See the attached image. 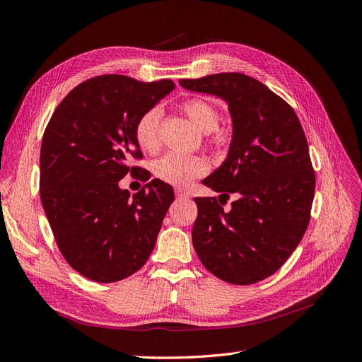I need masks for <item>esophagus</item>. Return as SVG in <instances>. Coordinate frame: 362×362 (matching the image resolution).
I'll use <instances>...</instances> for the list:
<instances>
[{"mask_svg":"<svg viewBox=\"0 0 362 362\" xmlns=\"http://www.w3.org/2000/svg\"><path fill=\"white\" fill-rule=\"evenodd\" d=\"M175 194H177L178 199H189V198H190V194H189L187 192H184L182 189H177V190H175Z\"/></svg>","mask_w":362,"mask_h":362,"instance_id":"esophagus-1","label":"esophagus"}]
</instances>
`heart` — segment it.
I'll return each mask as SVG.
<instances>
[{
  "label": "heart",
  "mask_w": 362,
  "mask_h": 362,
  "mask_svg": "<svg viewBox=\"0 0 362 362\" xmlns=\"http://www.w3.org/2000/svg\"><path fill=\"white\" fill-rule=\"evenodd\" d=\"M184 112L189 116L193 125L202 131V133H211L213 131V144L218 146L225 144L226 139L223 133L214 131L218 125V120H221V113H218L213 104L204 100H190L184 104ZM161 116V108L154 107L149 108V110H146L139 117L134 131L137 144L144 151L154 152L158 149ZM206 161L202 157L170 152V154L158 158L154 163L152 170H154L158 180L172 185H178V187H185L194 178L204 175L206 172Z\"/></svg>",
  "instance_id": "obj_1"
}]
</instances>
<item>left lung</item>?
Wrapping results in <instances>:
<instances>
[{
	"label": "left lung",
	"instance_id": "1",
	"mask_svg": "<svg viewBox=\"0 0 362 362\" xmlns=\"http://www.w3.org/2000/svg\"><path fill=\"white\" fill-rule=\"evenodd\" d=\"M180 84L221 98L233 120L228 156L202 184L226 199L234 192L236 201L223 212L220 196V204L194 198L193 247L205 269L225 282L266 279L288 259L310 223L315 177L302 125L282 98L245 74Z\"/></svg>",
	"mask_w": 362,
	"mask_h": 362
}]
</instances>
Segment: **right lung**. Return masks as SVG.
<instances>
[{"instance_id":"1","label":"right lung","mask_w":362,"mask_h":362,"mask_svg":"<svg viewBox=\"0 0 362 362\" xmlns=\"http://www.w3.org/2000/svg\"><path fill=\"white\" fill-rule=\"evenodd\" d=\"M175 89L101 75L72 89L52 113L40 148V201L62 255L95 282L136 273L154 250L172 185L152 180L131 196L119 181L140 158L136 124Z\"/></svg>"}]
</instances>
